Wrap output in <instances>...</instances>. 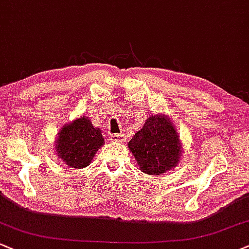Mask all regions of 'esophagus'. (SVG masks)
<instances>
[{
	"label": "esophagus",
	"instance_id": "1",
	"mask_svg": "<svg viewBox=\"0 0 249 249\" xmlns=\"http://www.w3.org/2000/svg\"><path fill=\"white\" fill-rule=\"evenodd\" d=\"M108 139L110 141H113V142H124V136L122 134H110Z\"/></svg>",
	"mask_w": 249,
	"mask_h": 249
}]
</instances>
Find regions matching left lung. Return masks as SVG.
<instances>
[{
    "label": "left lung",
    "instance_id": "left-lung-1",
    "mask_svg": "<svg viewBox=\"0 0 249 249\" xmlns=\"http://www.w3.org/2000/svg\"><path fill=\"white\" fill-rule=\"evenodd\" d=\"M141 171L159 176L176 167L180 158V142L174 125L165 115H152L128 143Z\"/></svg>",
    "mask_w": 249,
    "mask_h": 249
}]
</instances>
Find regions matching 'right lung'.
I'll return each mask as SVG.
<instances>
[{"mask_svg":"<svg viewBox=\"0 0 249 249\" xmlns=\"http://www.w3.org/2000/svg\"><path fill=\"white\" fill-rule=\"evenodd\" d=\"M104 144L103 134L83 116L64 125L56 140V151L64 164L72 168L88 166Z\"/></svg>","mask_w":249,"mask_h":249,"instance_id":"add662e5","label":"right lung"}]
</instances>
